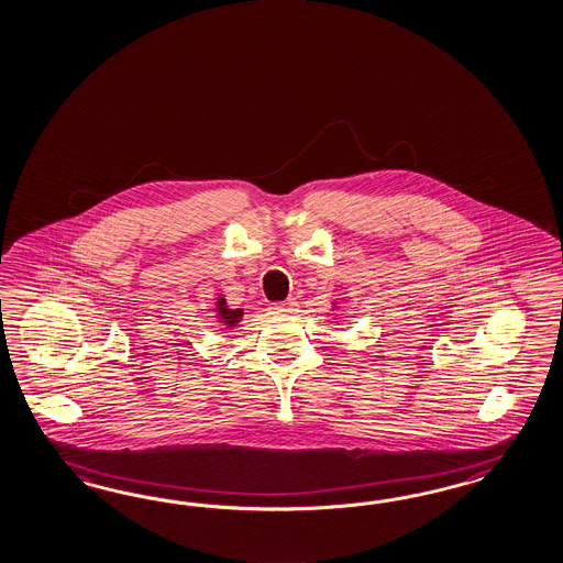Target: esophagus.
Instances as JSON below:
<instances>
[{"mask_svg":"<svg viewBox=\"0 0 563 563\" xmlns=\"http://www.w3.org/2000/svg\"><path fill=\"white\" fill-rule=\"evenodd\" d=\"M294 308H296V300H294V298L284 300V302H274V305H269V310H272V312H291Z\"/></svg>","mask_w":563,"mask_h":563,"instance_id":"esophagus-1","label":"esophagus"}]
</instances>
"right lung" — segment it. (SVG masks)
Wrapping results in <instances>:
<instances>
[{"label":"right lung","instance_id":"1","mask_svg":"<svg viewBox=\"0 0 563 563\" xmlns=\"http://www.w3.org/2000/svg\"><path fill=\"white\" fill-rule=\"evenodd\" d=\"M218 314L222 317L225 327H234L236 322L241 321L242 310H230V308H225L224 298H220V300H218Z\"/></svg>","mask_w":563,"mask_h":563}]
</instances>
